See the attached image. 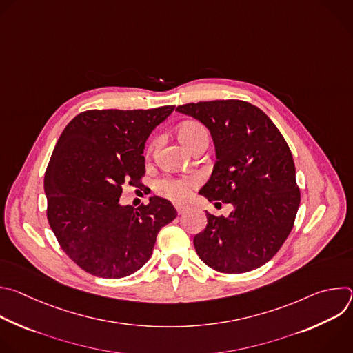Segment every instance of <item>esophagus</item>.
Wrapping results in <instances>:
<instances>
[{"mask_svg":"<svg viewBox=\"0 0 353 353\" xmlns=\"http://www.w3.org/2000/svg\"><path fill=\"white\" fill-rule=\"evenodd\" d=\"M174 207H176V211L179 215H183L185 211H188V205H185V204H176Z\"/></svg>","mask_w":353,"mask_h":353,"instance_id":"34e87169","label":"esophagus"}]
</instances>
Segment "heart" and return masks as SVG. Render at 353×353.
Instances as JSON below:
<instances>
[{
  "label": "heart",
  "instance_id": "heart-1",
  "mask_svg": "<svg viewBox=\"0 0 353 353\" xmlns=\"http://www.w3.org/2000/svg\"><path fill=\"white\" fill-rule=\"evenodd\" d=\"M177 137L188 148L191 146L201 138V137H207V131L203 125H199L196 123H184L177 128ZM157 139L149 143L148 146V152H152V149L157 145ZM194 179H174V177H165L157 181V188L158 191L173 199V201H183L190 195L191 188L195 185Z\"/></svg>",
  "mask_w": 353,
  "mask_h": 353
}]
</instances>
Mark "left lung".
<instances>
[{"instance_id": "1", "label": "left lung", "mask_w": 353, "mask_h": 353, "mask_svg": "<svg viewBox=\"0 0 353 353\" xmlns=\"http://www.w3.org/2000/svg\"><path fill=\"white\" fill-rule=\"evenodd\" d=\"M203 123L216 163L199 190L210 203L232 204L228 218L207 212L194 237L199 259L215 271L241 274L268 263L288 239L300 204L290 149L271 119L243 100H211L176 109Z\"/></svg>"}]
</instances>
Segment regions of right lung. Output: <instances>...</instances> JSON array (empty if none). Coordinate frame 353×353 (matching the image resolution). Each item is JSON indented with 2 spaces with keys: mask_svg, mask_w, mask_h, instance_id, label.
<instances>
[{
  "mask_svg": "<svg viewBox=\"0 0 353 353\" xmlns=\"http://www.w3.org/2000/svg\"><path fill=\"white\" fill-rule=\"evenodd\" d=\"M174 106L88 110L60 135L44 174L47 219L64 253L83 271L108 279L138 271L159 230L177 212L170 201L121 205L123 187L142 185L148 137Z\"/></svg>",
  "mask_w": 353,
  "mask_h": 353,
  "instance_id": "add662e5",
  "label": "right lung"
}]
</instances>
